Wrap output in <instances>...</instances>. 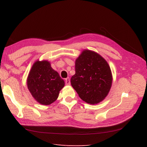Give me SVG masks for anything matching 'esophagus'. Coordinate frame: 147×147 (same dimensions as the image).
Here are the masks:
<instances>
[{
  "label": "esophagus",
  "instance_id": "esophagus-1",
  "mask_svg": "<svg viewBox=\"0 0 147 147\" xmlns=\"http://www.w3.org/2000/svg\"><path fill=\"white\" fill-rule=\"evenodd\" d=\"M65 85H70V79L69 78H65Z\"/></svg>",
  "mask_w": 147,
  "mask_h": 147
}]
</instances>
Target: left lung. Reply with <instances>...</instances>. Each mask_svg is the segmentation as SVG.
<instances>
[{
  "label": "left lung",
  "mask_w": 147,
  "mask_h": 147,
  "mask_svg": "<svg viewBox=\"0 0 147 147\" xmlns=\"http://www.w3.org/2000/svg\"><path fill=\"white\" fill-rule=\"evenodd\" d=\"M71 83L80 98L90 104L102 102L110 91L112 76L110 66L100 55L84 50L76 59Z\"/></svg>",
  "instance_id": "1"
}]
</instances>
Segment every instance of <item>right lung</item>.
Listing matches in <instances>:
<instances>
[{
	"label": "right lung",
	"mask_w": 147,
	"mask_h": 147,
	"mask_svg": "<svg viewBox=\"0 0 147 147\" xmlns=\"http://www.w3.org/2000/svg\"><path fill=\"white\" fill-rule=\"evenodd\" d=\"M64 84V81L47 61H36L27 78L28 88L33 97L44 105L51 104L57 100Z\"/></svg>",
	"instance_id": "1"
}]
</instances>
